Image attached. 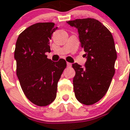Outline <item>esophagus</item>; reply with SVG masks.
I'll use <instances>...</instances> for the list:
<instances>
[{"instance_id": "1", "label": "esophagus", "mask_w": 130, "mask_h": 130, "mask_svg": "<svg viewBox=\"0 0 130 130\" xmlns=\"http://www.w3.org/2000/svg\"><path fill=\"white\" fill-rule=\"evenodd\" d=\"M67 67H71L72 65V64L71 63H69V62H67Z\"/></svg>"}]
</instances>
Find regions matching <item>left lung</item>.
Masks as SVG:
<instances>
[{"instance_id": "obj_1", "label": "left lung", "mask_w": 130, "mask_h": 130, "mask_svg": "<svg viewBox=\"0 0 130 130\" xmlns=\"http://www.w3.org/2000/svg\"><path fill=\"white\" fill-rule=\"evenodd\" d=\"M67 23L78 29L87 57L84 68L76 63L72 65L76 73L73 78L75 97L82 104L93 105L106 94L115 74L117 54L113 37L105 26L93 18Z\"/></svg>"}]
</instances>
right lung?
Instances as JSON below:
<instances>
[{"instance_id":"add662e5","label":"right lung","mask_w":130,"mask_h":130,"mask_svg":"<svg viewBox=\"0 0 130 130\" xmlns=\"http://www.w3.org/2000/svg\"><path fill=\"white\" fill-rule=\"evenodd\" d=\"M57 29L52 22L37 23L25 29L15 44L16 74L21 89L29 101L46 106L54 101L57 82L67 67L65 59L54 62L47 58L50 41Z\"/></svg>"}]
</instances>
